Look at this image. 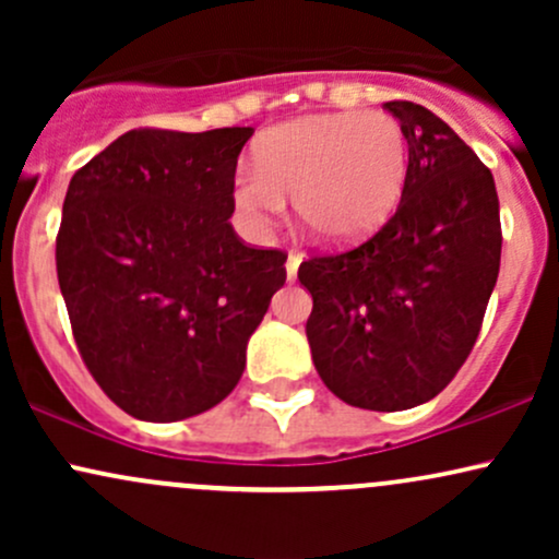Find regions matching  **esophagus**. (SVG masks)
<instances>
[{
    "mask_svg": "<svg viewBox=\"0 0 559 559\" xmlns=\"http://www.w3.org/2000/svg\"><path fill=\"white\" fill-rule=\"evenodd\" d=\"M299 262H301V254H299V252H288V260H286V278H288V281L297 278Z\"/></svg>",
    "mask_w": 559,
    "mask_h": 559,
    "instance_id": "34e87169",
    "label": "esophagus"
}]
</instances>
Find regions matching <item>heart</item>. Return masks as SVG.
Segmentation results:
<instances>
[{
    "instance_id": "obj_1",
    "label": "heart",
    "mask_w": 559,
    "mask_h": 559,
    "mask_svg": "<svg viewBox=\"0 0 559 559\" xmlns=\"http://www.w3.org/2000/svg\"><path fill=\"white\" fill-rule=\"evenodd\" d=\"M258 168L234 181L236 207L254 221L278 215L294 194L301 226L344 247L368 239L394 210L407 173V139L383 112H331L292 120L254 146Z\"/></svg>"
}]
</instances>
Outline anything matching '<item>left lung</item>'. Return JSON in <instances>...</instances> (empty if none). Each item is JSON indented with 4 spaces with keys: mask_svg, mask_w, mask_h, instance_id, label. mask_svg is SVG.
Listing matches in <instances>:
<instances>
[{
    "mask_svg": "<svg viewBox=\"0 0 559 559\" xmlns=\"http://www.w3.org/2000/svg\"><path fill=\"white\" fill-rule=\"evenodd\" d=\"M407 139L396 213L360 247L299 265L312 294L318 376L352 407L394 413L433 400L476 344L499 275L491 170L444 120L386 102Z\"/></svg>",
    "mask_w": 559,
    "mask_h": 559,
    "instance_id": "obj_1",
    "label": "left lung"
}]
</instances>
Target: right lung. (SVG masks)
Segmentation results:
<instances>
[{"label":"right lung","instance_id":"1","mask_svg":"<svg viewBox=\"0 0 559 559\" xmlns=\"http://www.w3.org/2000/svg\"><path fill=\"white\" fill-rule=\"evenodd\" d=\"M254 128H133L70 178L57 281L88 373L128 415L215 407L286 281V252L247 247L234 176Z\"/></svg>","mask_w":559,"mask_h":559}]
</instances>
